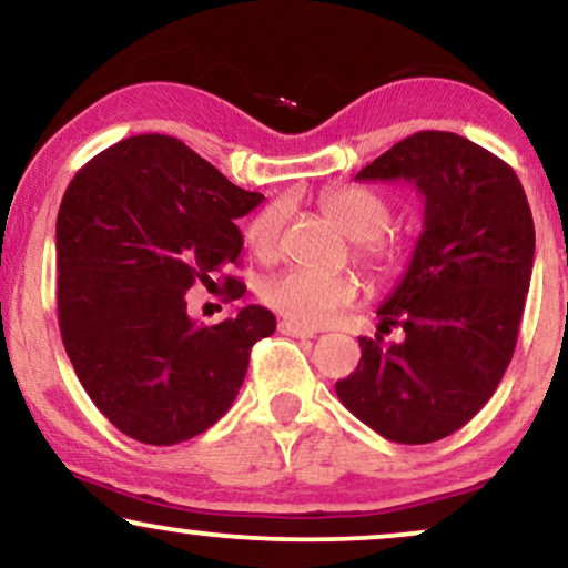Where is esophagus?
<instances>
[{
	"mask_svg": "<svg viewBox=\"0 0 568 568\" xmlns=\"http://www.w3.org/2000/svg\"><path fill=\"white\" fill-rule=\"evenodd\" d=\"M277 329L283 335H291V337H314V329L298 327V325H293V322H280Z\"/></svg>",
	"mask_w": 568,
	"mask_h": 568,
	"instance_id": "esophagus-1",
	"label": "esophagus"
}]
</instances>
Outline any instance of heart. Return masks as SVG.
<instances>
[{
    "instance_id": "1",
    "label": "heart",
    "mask_w": 568,
    "mask_h": 568,
    "mask_svg": "<svg viewBox=\"0 0 568 568\" xmlns=\"http://www.w3.org/2000/svg\"><path fill=\"white\" fill-rule=\"evenodd\" d=\"M320 206L329 220L356 241V256L377 277H396L408 267L414 254L412 239L387 227L393 204L385 193L367 185H337L320 193ZM288 201L264 206L246 227V243L260 260H275L283 248ZM358 296V283L351 275H329L314 270H285L262 285L264 304L285 320L304 327H320Z\"/></svg>"
}]
</instances>
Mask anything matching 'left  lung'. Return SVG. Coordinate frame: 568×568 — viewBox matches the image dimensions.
<instances>
[{
  "label": "left lung",
  "instance_id": "1",
  "mask_svg": "<svg viewBox=\"0 0 568 568\" xmlns=\"http://www.w3.org/2000/svg\"><path fill=\"white\" fill-rule=\"evenodd\" d=\"M356 181H408L425 196V227L379 333L335 393L393 443H435L483 408L511 362L535 262V222L516 172L448 131L398 141Z\"/></svg>",
  "mask_w": 568,
  "mask_h": 568
}]
</instances>
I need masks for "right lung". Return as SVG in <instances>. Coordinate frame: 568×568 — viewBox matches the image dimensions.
Here are the masks:
<instances>
[{
	"label": "right lung",
	"mask_w": 568,
	"mask_h": 568,
	"mask_svg": "<svg viewBox=\"0 0 568 568\" xmlns=\"http://www.w3.org/2000/svg\"><path fill=\"white\" fill-rule=\"evenodd\" d=\"M262 199L160 133L104 149L64 191L62 343L99 412L133 440L175 445L210 429L239 396L251 346L275 333L264 306L196 325L185 301L193 285L246 293L227 275L243 248L235 220Z\"/></svg>",
	"instance_id": "right-lung-1"
}]
</instances>
